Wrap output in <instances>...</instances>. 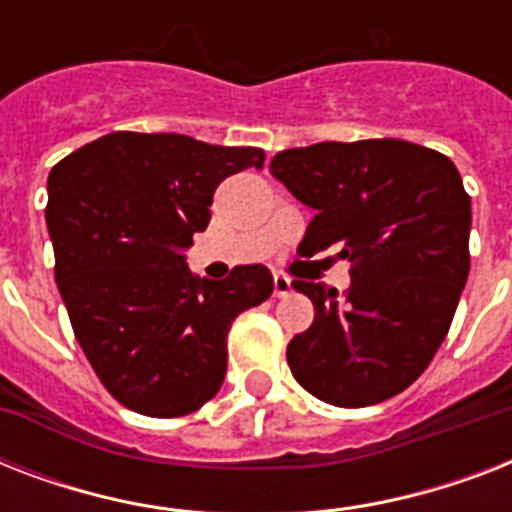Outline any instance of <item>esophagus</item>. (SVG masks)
<instances>
[{
  "instance_id": "esophagus-1",
  "label": "esophagus",
  "mask_w": 512,
  "mask_h": 512,
  "mask_svg": "<svg viewBox=\"0 0 512 512\" xmlns=\"http://www.w3.org/2000/svg\"><path fill=\"white\" fill-rule=\"evenodd\" d=\"M289 292H292V281H289L284 273H276V276H273V295L287 297Z\"/></svg>"
}]
</instances>
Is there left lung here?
I'll list each match as a JSON object with an SVG mask.
<instances>
[{"label": "left lung", "mask_w": 512, "mask_h": 512, "mask_svg": "<svg viewBox=\"0 0 512 512\" xmlns=\"http://www.w3.org/2000/svg\"><path fill=\"white\" fill-rule=\"evenodd\" d=\"M271 172L316 217L300 255L350 263L345 295L295 279L316 316L287 345L308 393L345 409L406 390L441 348L470 271V196L452 159L406 140L289 148Z\"/></svg>", "instance_id": "obj_1"}]
</instances>
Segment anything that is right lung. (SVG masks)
I'll return each mask as SVG.
<instances>
[{"label":"right lung","instance_id":"right-lung-1","mask_svg":"<svg viewBox=\"0 0 512 512\" xmlns=\"http://www.w3.org/2000/svg\"><path fill=\"white\" fill-rule=\"evenodd\" d=\"M252 146L111 132L52 167L47 231L74 335L111 396L148 417L196 412L223 385L231 321L265 303V265L223 281L185 265L225 177L263 167Z\"/></svg>","mask_w":512,"mask_h":512}]
</instances>
